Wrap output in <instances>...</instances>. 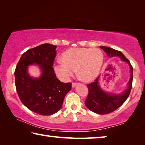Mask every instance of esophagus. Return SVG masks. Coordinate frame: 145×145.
<instances>
[{
	"mask_svg": "<svg viewBox=\"0 0 145 145\" xmlns=\"http://www.w3.org/2000/svg\"><path fill=\"white\" fill-rule=\"evenodd\" d=\"M77 84V82H72V88H74L76 85Z\"/></svg>",
	"mask_w": 145,
	"mask_h": 145,
	"instance_id": "esophagus-1",
	"label": "esophagus"
}]
</instances>
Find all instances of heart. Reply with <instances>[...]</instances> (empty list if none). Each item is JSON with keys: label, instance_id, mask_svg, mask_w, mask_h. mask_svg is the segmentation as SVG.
<instances>
[{"label": "heart", "instance_id": "b5f03b06", "mask_svg": "<svg viewBox=\"0 0 145 145\" xmlns=\"http://www.w3.org/2000/svg\"><path fill=\"white\" fill-rule=\"evenodd\" d=\"M104 55L99 48H73L61 55V61L54 67L58 77L68 80L75 70L78 77L84 81H91L97 77L102 67Z\"/></svg>", "mask_w": 145, "mask_h": 145}]
</instances>
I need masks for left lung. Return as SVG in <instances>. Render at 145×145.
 Here are the masks:
<instances>
[{"label": "left lung", "mask_w": 145, "mask_h": 145, "mask_svg": "<svg viewBox=\"0 0 145 145\" xmlns=\"http://www.w3.org/2000/svg\"><path fill=\"white\" fill-rule=\"evenodd\" d=\"M106 52L108 56L114 57L118 56L122 61L129 64L131 68V78L128 83V88L121 95H112L104 92L99 85V77L94 82L87 84L89 91L85 100V105L90 111L99 114H107L114 111L126 101L129 97L132 89V80H133V67L125 56L120 51L107 46H100Z\"/></svg>", "instance_id": "obj_1"}]
</instances>
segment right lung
I'll return each mask as SVG.
<instances>
[{
    "instance_id": "right-lung-1",
    "label": "right lung",
    "mask_w": 145,
    "mask_h": 145,
    "mask_svg": "<svg viewBox=\"0 0 145 145\" xmlns=\"http://www.w3.org/2000/svg\"><path fill=\"white\" fill-rule=\"evenodd\" d=\"M56 46L45 43L24 52L17 64L15 86L21 102L25 107L41 115H51L59 111L72 83H64L56 78L53 68ZM37 63L42 70L40 78L33 79L27 73V67Z\"/></svg>"
}]
</instances>
